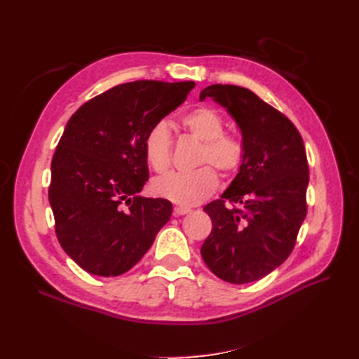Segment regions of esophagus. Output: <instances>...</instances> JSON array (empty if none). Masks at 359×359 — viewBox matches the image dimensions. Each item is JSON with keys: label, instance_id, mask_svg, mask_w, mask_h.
Masks as SVG:
<instances>
[{"label": "esophagus", "instance_id": "34e87169", "mask_svg": "<svg viewBox=\"0 0 359 359\" xmlns=\"http://www.w3.org/2000/svg\"><path fill=\"white\" fill-rule=\"evenodd\" d=\"M191 211V208H188V207H184V205H177V207L174 208V212L177 216H184V215H188V212Z\"/></svg>", "mask_w": 359, "mask_h": 359}]
</instances>
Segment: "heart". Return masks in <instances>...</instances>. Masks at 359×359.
<instances>
[{"label":"heart","instance_id":"b5f03b06","mask_svg":"<svg viewBox=\"0 0 359 359\" xmlns=\"http://www.w3.org/2000/svg\"><path fill=\"white\" fill-rule=\"evenodd\" d=\"M182 123L194 137L203 142L199 163L210 162L224 174H233L243 162V143L225 133L222 116L208 106L187 112ZM143 152L147 162L157 172L171 163V133L166 121H157L144 135ZM219 177L211 166L205 165L193 171H172L152 182L154 193L179 205H197L215 191Z\"/></svg>","mask_w":359,"mask_h":359}]
</instances>
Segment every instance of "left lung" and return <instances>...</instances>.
<instances>
[{
	"label": "left lung",
	"instance_id": "1",
	"mask_svg": "<svg viewBox=\"0 0 359 359\" xmlns=\"http://www.w3.org/2000/svg\"><path fill=\"white\" fill-rule=\"evenodd\" d=\"M205 98L238 125L243 162L220 199L203 208L212 230L201 255L217 278L248 284L278 269L294 247L307 215L306 148L292 121L250 89L211 85L202 89L199 100ZM225 201L241 208H226Z\"/></svg>",
	"mask_w": 359,
	"mask_h": 359
}]
</instances>
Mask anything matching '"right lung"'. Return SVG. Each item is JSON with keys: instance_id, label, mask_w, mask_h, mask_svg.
<instances>
[{"instance_id": "add662e5", "label": "right lung", "mask_w": 359, "mask_h": 359, "mask_svg": "<svg viewBox=\"0 0 359 359\" xmlns=\"http://www.w3.org/2000/svg\"><path fill=\"white\" fill-rule=\"evenodd\" d=\"M193 88L125 83L67 121L52 158L49 202L60 245L85 271L108 278L131 270L170 220V201L140 196L149 175L143 140Z\"/></svg>"}]
</instances>
